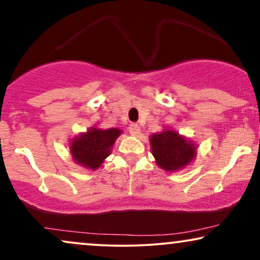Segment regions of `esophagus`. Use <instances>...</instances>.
Returning <instances> with one entry per match:
<instances>
[{
    "mask_svg": "<svg viewBox=\"0 0 260 260\" xmlns=\"http://www.w3.org/2000/svg\"><path fill=\"white\" fill-rule=\"evenodd\" d=\"M129 133H131V136L138 137L140 134V127L138 126L137 123H132L129 126Z\"/></svg>",
    "mask_w": 260,
    "mask_h": 260,
    "instance_id": "34e87169",
    "label": "esophagus"
}]
</instances>
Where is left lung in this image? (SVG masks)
Returning <instances> with one entry per match:
<instances>
[{
	"instance_id": "1",
	"label": "left lung",
	"mask_w": 260,
	"mask_h": 260,
	"mask_svg": "<svg viewBox=\"0 0 260 260\" xmlns=\"http://www.w3.org/2000/svg\"><path fill=\"white\" fill-rule=\"evenodd\" d=\"M151 152L157 166L166 172H179L193 162L197 156V144L173 128L151 134Z\"/></svg>"
}]
</instances>
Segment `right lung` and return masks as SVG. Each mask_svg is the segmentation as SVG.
<instances>
[{
	"label": "right lung",
	"instance_id": "obj_1",
	"mask_svg": "<svg viewBox=\"0 0 260 260\" xmlns=\"http://www.w3.org/2000/svg\"><path fill=\"white\" fill-rule=\"evenodd\" d=\"M122 134L119 128L102 129L97 126L88 128L73 137L70 141L72 158L79 166L90 170H97L111 153L115 140Z\"/></svg>",
	"mask_w": 260,
	"mask_h": 260
}]
</instances>
